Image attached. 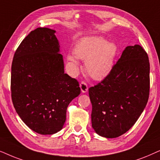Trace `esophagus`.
<instances>
[{
  "instance_id": "34e87169",
  "label": "esophagus",
  "mask_w": 160,
  "mask_h": 160,
  "mask_svg": "<svg viewBox=\"0 0 160 160\" xmlns=\"http://www.w3.org/2000/svg\"><path fill=\"white\" fill-rule=\"evenodd\" d=\"M80 90L82 91V93H86L88 89V86H87V84L85 82H82L80 84Z\"/></svg>"
}]
</instances>
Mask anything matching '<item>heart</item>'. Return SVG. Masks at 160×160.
Instances as JSON below:
<instances>
[{
  "label": "heart",
  "instance_id": "heart-1",
  "mask_svg": "<svg viewBox=\"0 0 160 160\" xmlns=\"http://www.w3.org/2000/svg\"><path fill=\"white\" fill-rule=\"evenodd\" d=\"M74 52L67 55V60L74 69L79 66L78 58L82 59L89 75L95 80H101L113 69L118 47L103 37H89L80 40L74 47Z\"/></svg>",
  "mask_w": 160,
  "mask_h": 160
}]
</instances>
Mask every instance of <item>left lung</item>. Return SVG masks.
I'll list each match as a JSON object with an SVG mask.
<instances>
[{
    "mask_svg": "<svg viewBox=\"0 0 160 160\" xmlns=\"http://www.w3.org/2000/svg\"><path fill=\"white\" fill-rule=\"evenodd\" d=\"M150 64L141 46H127L110 74L88 90L95 132L118 138L135 124L149 96Z\"/></svg>",
    "mask_w": 160,
    "mask_h": 160,
    "instance_id": "obj_1",
    "label": "left lung"
}]
</instances>
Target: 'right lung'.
Here are the masks:
<instances>
[{
	"mask_svg": "<svg viewBox=\"0 0 160 160\" xmlns=\"http://www.w3.org/2000/svg\"><path fill=\"white\" fill-rule=\"evenodd\" d=\"M55 30L38 28L21 42L12 65L14 107L30 129L41 135L61 130L69 103L80 93L79 83L64 73Z\"/></svg>",
	"mask_w": 160,
	"mask_h": 160,
	"instance_id": "obj_1",
	"label": "right lung"
}]
</instances>
